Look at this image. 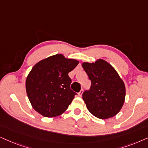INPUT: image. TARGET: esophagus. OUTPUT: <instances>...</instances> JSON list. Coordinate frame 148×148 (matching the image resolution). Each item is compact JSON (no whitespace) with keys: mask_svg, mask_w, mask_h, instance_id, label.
<instances>
[{"mask_svg":"<svg viewBox=\"0 0 148 148\" xmlns=\"http://www.w3.org/2000/svg\"><path fill=\"white\" fill-rule=\"evenodd\" d=\"M83 92H84V90H83V89H82V90H81L80 92L78 93V95H79V96H82V94H83Z\"/></svg>","mask_w":148,"mask_h":148,"instance_id":"34e87169","label":"esophagus"}]
</instances>
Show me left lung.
<instances>
[{
  "label": "left lung",
  "instance_id": "8db88e82",
  "mask_svg": "<svg viewBox=\"0 0 148 148\" xmlns=\"http://www.w3.org/2000/svg\"><path fill=\"white\" fill-rule=\"evenodd\" d=\"M82 66L91 81L89 90L83 93L87 108L97 118L106 119L116 115L125 102V86L116 70L108 62L98 59Z\"/></svg>",
  "mask_w": 148,
  "mask_h": 148
}]
</instances>
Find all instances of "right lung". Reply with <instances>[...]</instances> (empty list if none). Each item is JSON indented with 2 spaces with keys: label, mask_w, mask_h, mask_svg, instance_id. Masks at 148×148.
Masks as SVG:
<instances>
[{
  "label": "right lung",
  "mask_w": 148,
  "mask_h": 148,
  "mask_svg": "<svg viewBox=\"0 0 148 148\" xmlns=\"http://www.w3.org/2000/svg\"><path fill=\"white\" fill-rule=\"evenodd\" d=\"M78 64L77 60L55 54L34 65L25 82L34 110L45 117H55L68 108L77 95L70 88L71 79L68 74Z\"/></svg>",
  "instance_id": "right-lung-1"
}]
</instances>
